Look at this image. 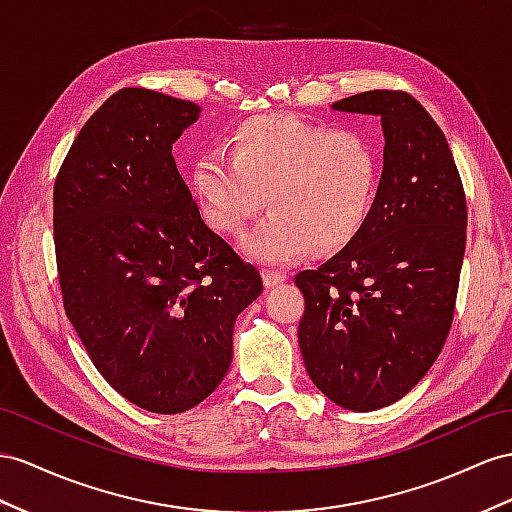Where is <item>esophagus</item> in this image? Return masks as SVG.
<instances>
[{"label": "esophagus", "mask_w": 512, "mask_h": 512, "mask_svg": "<svg viewBox=\"0 0 512 512\" xmlns=\"http://www.w3.org/2000/svg\"><path fill=\"white\" fill-rule=\"evenodd\" d=\"M261 279H264L266 287H274L285 281V274L277 272V270H261Z\"/></svg>", "instance_id": "1"}]
</instances>
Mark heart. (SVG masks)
Listing matches in <instances>:
<instances>
[{
    "label": "heart",
    "instance_id": "heart-1",
    "mask_svg": "<svg viewBox=\"0 0 512 512\" xmlns=\"http://www.w3.org/2000/svg\"><path fill=\"white\" fill-rule=\"evenodd\" d=\"M376 186L378 155L368 138L287 114L235 125L227 155H201L190 170L194 201L218 233H238L264 194L270 214L240 238V251L261 266L348 244L370 216Z\"/></svg>",
    "mask_w": 512,
    "mask_h": 512
}]
</instances>
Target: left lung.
<instances>
[{"mask_svg": "<svg viewBox=\"0 0 512 512\" xmlns=\"http://www.w3.org/2000/svg\"><path fill=\"white\" fill-rule=\"evenodd\" d=\"M333 110L381 116L383 175L355 238L296 274L298 346L326 398L376 411L422 381L450 333L467 205L448 140L409 93L368 90Z\"/></svg>", "mask_w": 512, "mask_h": 512, "instance_id": "1", "label": "left lung"}]
</instances>
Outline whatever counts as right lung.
<instances>
[{"mask_svg": "<svg viewBox=\"0 0 512 512\" xmlns=\"http://www.w3.org/2000/svg\"><path fill=\"white\" fill-rule=\"evenodd\" d=\"M199 114L192 101L119 90L77 134L54 188L67 318L99 374L162 415L220 385L235 318L264 290L177 170L173 142Z\"/></svg>", "mask_w": 512, "mask_h": 512, "instance_id": "1", "label": "right lung"}]
</instances>
